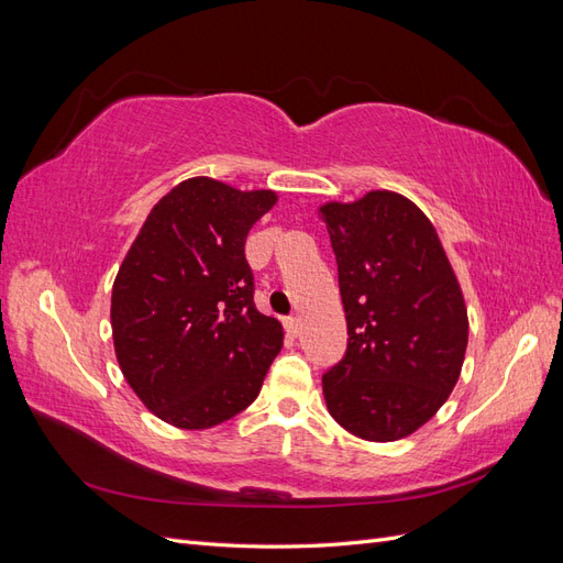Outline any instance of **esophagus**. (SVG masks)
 <instances>
[{"mask_svg":"<svg viewBox=\"0 0 563 563\" xmlns=\"http://www.w3.org/2000/svg\"><path fill=\"white\" fill-rule=\"evenodd\" d=\"M284 327H286V333H288V335H294V338H298V335H300V329H302L298 317H286Z\"/></svg>","mask_w":563,"mask_h":563,"instance_id":"34e87169","label":"esophagus"}]
</instances>
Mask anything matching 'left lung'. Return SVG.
<instances>
[{
	"label": "left lung",
	"mask_w": 563,
	"mask_h": 563,
	"mask_svg": "<svg viewBox=\"0 0 563 563\" xmlns=\"http://www.w3.org/2000/svg\"><path fill=\"white\" fill-rule=\"evenodd\" d=\"M347 319V350L321 376L340 428L397 441L451 395L467 350V310L434 225L413 201L373 190L323 203Z\"/></svg>",
	"instance_id": "left-lung-1"
}]
</instances>
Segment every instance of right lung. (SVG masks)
<instances>
[{
    "label": "right lung",
    "mask_w": 563,
    "mask_h": 563,
    "mask_svg": "<svg viewBox=\"0 0 563 563\" xmlns=\"http://www.w3.org/2000/svg\"><path fill=\"white\" fill-rule=\"evenodd\" d=\"M275 201L272 190L183 180L155 203L117 272V362L150 411L180 430L242 413L284 345L282 323L255 310L244 253Z\"/></svg>",
    "instance_id": "obj_1"
}]
</instances>
